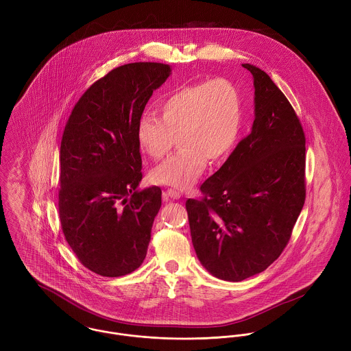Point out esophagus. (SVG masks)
I'll use <instances>...</instances> for the list:
<instances>
[{"label":"esophagus","instance_id":"obj_1","mask_svg":"<svg viewBox=\"0 0 351 351\" xmlns=\"http://www.w3.org/2000/svg\"><path fill=\"white\" fill-rule=\"evenodd\" d=\"M163 196H165L166 200H169V199H171V200H178V199L181 197V193H180L178 191H174V189H167V191L163 193Z\"/></svg>","mask_w":351,"mask_h":351}]
</instances>
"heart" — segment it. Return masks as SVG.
<instances>
[{
    "label": "heart",
    "mask_w": 351,
    "mask_h": 351,
    "mask_svg": "<svg viewBox=\"0 0 351 351\" xmlns=\"http://www.w3.org/2000/svg\"><path fill=\"white\" fill-rule=\"evenodd\" d=\"M160 117L143 113L136 135L141 149L154 160L181 149L151 171L159 185L188 189L205 170L206 160L219 163L234 149L242 128L243 101L239 88L227 78L185 85L159 102Z\"/></svg>",
    "instance_id": "1"
}]
</instances>
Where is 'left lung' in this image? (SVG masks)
Listing matches in <instances>:
<instances>
[{
  "mask_svg": "<svg viewBox=\"0 0 351 351\" xmlns=\"http://www.w3.org/2000/svg\"><path fill=\"white\" fill-rule=\"evenodd\" d=\"M252 130L224 165L186 200L193 247L215 277L242 281L267 269L287 247L305 201V135L270 77L252 64Z\"/></svg>",
  "mask_w": 351,
  "mask_h": 351,
  "instance_id": "left-lung-1",
  "label": "left lung"
}]
</instances>
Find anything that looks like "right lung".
I'll use <instances>...</instances> for the list:
<instances>
[{
    "label": "right lung",
    "instance_id": "right-lung-1",
    "mask_svg": "<svg viewBox=\"0 0 351 351\" xmlns=\"http://www.w3.org/2000/svg\"><path fill=\"white\" fill-rule=\"evenodd\" d=\"M170 66L136 62L110 70L74 105L60 142L59 219L78 261L120 277L145 261L162 191H138L142 156L136 127Z\"/></svg>",
    "mask_w": 351,
    "mask_h": 351
}]
</instances>
